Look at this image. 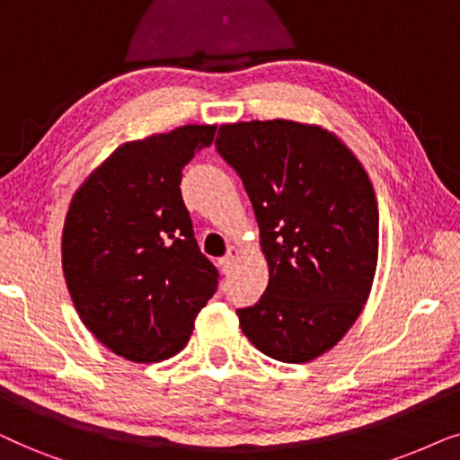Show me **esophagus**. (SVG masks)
Wrapping results in <instances>:
<instances>
[{"mask_svg":"<svg viewBox=\"0 0 460 460\" xmlns=\"http://www.w3.org/2000/svg\"><path fill=\"white\" fill-rule=\"evenodd\" d=\"M240 256H242L240 248H235V246L226 248V254L223 256V261H220V269H223V273H229L231 269H234L235 262L240 261Z\"/></svg>","mask_w":460,"mask_h":460,"instance_id":"obj_1","label":"esophagus"}]
</instances>
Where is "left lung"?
I'll return each mask as SVG.
<instances>
[{
	"mask_svg": "<svg viewBox=\"0 0 460 460\" xmlns=\"http://www.w3.org/2000/svg\"><path fill=\"white\" fill-rule=\"evenodd\" d=\"M220 157L240 174L261 229L269 286L237 309L250 342L305 364L353 326L378 259V206L359 159L322 126L290 119L220 126Z\"/></svg>",
	"mask_w": 460,
	"mask_h": 460,
	"instance_id": "left-lung-1",
	"label": "left lung"
}]
</instances>
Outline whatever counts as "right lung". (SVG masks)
<instances>
[{
	"mask_svg": "<svg viewBox=\"0 0 460 460\" xmlns=\"http://www.w3.org/2000/svg\"><path fill=\"white\" fill-rule=\"evenodd\" d=\"M217 126H181L118 146L73 195L63 271L84 326L137 364L172 358L218 286L181 195L182 168Z\"/></svg>",
	"mask_w": 460,
	"mask_h": 460,
	"instance_id": "right-lung-1",
	"label": "right lung"
}]
</instances>
